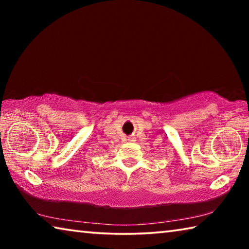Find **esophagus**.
I'll list each match as a JSON object with an SVG mask.
<instances>
[{
  "mask_svg": "<svg viewBox=\"0 0 249 249\" xmlns=\"http://www.w3.org/2000/svg\"><path fill=\"white\" fill-rule=\"evenodd\" d=\"M127 140H128V142H134L135 141V137L133 136V135H130V136L127 137Z\"/></svg>",
  "mask_w": 249,
  "mask_h": 249,
  "instance_id": "esophagus-1",
  "label": "esophagus"
}]
</instances>
